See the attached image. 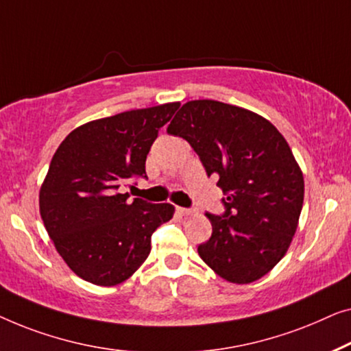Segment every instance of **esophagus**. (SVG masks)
<instances>
[{"instance_id": "obj_1", "label": "esophagus", "mask_w": 351, "mask_h": 351, "mask_svg": "<svg viewBox=\"0 0 351 351\" xmlns=\"http://www.w3.org/2000/svg\"><path fill=\"white\" fill-rule=\"evenodd\" d=\"M176 211H178V213H180L181 216H191V215H194V210H191V208H182V206H178Z\"/></svg>"}]
</instances>
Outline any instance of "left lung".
Returning <instances> with one entry per match:
<instances>
[{"label":"left lung","instance_id":"1","mask_svg":"<svg viewBox=\"0 0 351 351\" xmlns=\"http://www.w3.org/2000/svg\"><path fill=\"white\" fill-rule=\"evenodd\" d=\"M167 132L189 143L223 189V215L206 213L200 258L221 278L246 285L288 251L304 204V176L283 135L263 116L215 100L187 101Z\"/></svg>","mask_w":351,"mask_h":351}]
</instances>
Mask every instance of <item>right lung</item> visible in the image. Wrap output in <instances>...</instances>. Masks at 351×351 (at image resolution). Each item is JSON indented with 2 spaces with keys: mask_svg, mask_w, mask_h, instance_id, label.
I'll return each mask as SVG.
<instances>
[{
  "mask_svg": "<svg viewBox=\"0 0 351 351\" xmlns=\"http://www.w3.org/2000/svg\"><path fill=\"white\" fill-rule=\"evenodd\" d=\"M178 108L165 103L87 122L53 154L39 211L58 254L82 280L125 281L149 256L152 232L173 218V205L130 202L121 187L147 178V152Z\"/></svg>",
  "mask_w": 351,
  "mask_h": 351,
  "instance_id": "add662e5",
  "label": "right lung"
}]
</instances>
